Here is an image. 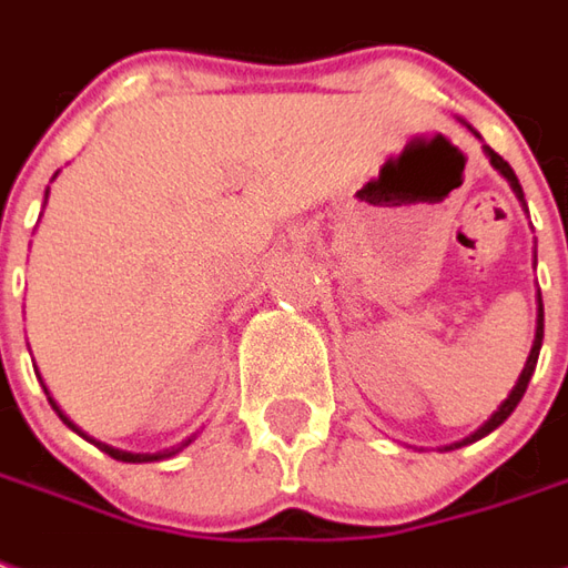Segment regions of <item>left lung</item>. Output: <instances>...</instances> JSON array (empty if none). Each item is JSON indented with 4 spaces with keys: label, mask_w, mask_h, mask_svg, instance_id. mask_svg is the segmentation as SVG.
<instances>
[{
    "label": "left lung",
    "mask_w": 568,
    "mask_h": 568,
    "mask_svg": "<svg viewBox=\"0 0 568 568\" xmlns=\"http://www.w3.org/2000/svg\"><path fill=\"white\" fill-rule=\"evenodd\" d=\"M486 153H489L491 165H495L498 172L505 174L507 181H510V187L517 190V196H519V200H523V187H519V181H517V174H514V169H510V165H507V162L501 160V156H498V153H495L491 146H486ZM541 338H545V307H541V295H538V328H535V344H532V353H529V359H526V368H523V375H519L517 387L510 390V396H507L505 403L498 406V412L491 415L489 422L479 427L477 434H470V436H467V439H462V443H455V446H449V449H458V446H467V443H477L479 436L491 434V430H495L498 424H505L507 418H510V412L517 408V403H519V399H523V394H526V387H529V378H532L535 363H538V351H541Z\"/></svg>",
    "instance_id": "obj_1"
}]
</instances>
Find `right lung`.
I'll return each instance as SVG.
<instances>
[{
  "label": "right lung",
  "instance_id": "1",
  "mask_svg": "<svg viewBox=\"0 0 568 568\" xmlns=\"http://www.w3.org/2000/svg\"><path fill=\"white\" fill-rule=\"evenodd\" d=\"M51 406H54V403H51ZM58 408V406H54ZM58 415H61V408H58ZM63 418V415H61ZM63 422H67V418H63ZM70 424V422H67ZM70 427H73V424H70ZM190 443V439H187ZM187 443H184V446H187ZM94 446H98V449L101 452H106V455H110V458H116V462H129V464H141V462H160V458H169V455H174V452L181 449V446H178V449H169V452H156V455H134V452H119V449H113V446H104V443H94Z\"/></svg>",
  "mask_w": 568,
  "mask_h": 568
}]
</instances>
